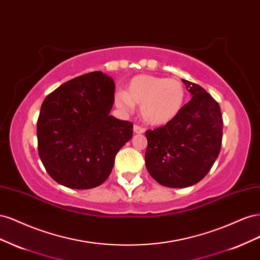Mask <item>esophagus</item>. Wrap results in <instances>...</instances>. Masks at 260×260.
Segmentation results:
<instances>
[{
  "mask_svg": "<svg viewBox=\"0 0 260 260\" xmlns=\"http://www.w3.org/2000/svg\"><path fill=\"white\" fill-rule=\"evenodd\" d=\"M133 131H135V133H139V135H141V133H143L145 131V129L139 124H135L133 125Z\"/></svg>",
  "mask_w": 260,
  "mask_h": 260,
  "instance_id": "obj_1",
  "label": "esophagus"
}]
</instances>
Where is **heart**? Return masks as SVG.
Instances as JSON below:
<instances>
[{
  "label": "heart",
  "mask_w": 260,
  "mask_h": 260,
  "mask_svg": "<svg viewBox=\"0 0 260 260\" xmlns=\"http://www.w3.org/2000/svg\"><path fill=\"white\" fill-rule=\"evenodd\" d=\"M186 99L184 84L174 78L139 75L133 77L127 92L118 91L116 105L130 111L141 105L143 119L153 125H164L176 119L182 111Z\"/></svg>",
  "instance_id": "b5f03b06"
}]
</instances>
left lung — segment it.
Here are the masks:
<instances>
[{
    "instance_id": "left-lung-1",
    "label": "left lung",
    "mask_w": 260,
    "mask_h": 260,
    "mask_svg": "<svg viewBox=\"0 0 260 260\" xmlns=\"http://www.w3.org/2000/svg\"><path fill=\"white\" fill-rule=\"evenodd\" d=\"M192 94L176 119L147 130L145 165L157 182L168 187L191 186L205 177L222 143L220 106L201 85L182 79Z\"/></svg>"
}]
</instances>
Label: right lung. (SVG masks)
I'll list each match as a JSON object with an SVG mask.
<instances>
[{
    "instance_id": "obj_1",
    "label": "right lung",
    "mask_w": 260,
    "mask_h": 260,
    "mask_svg": "<svg viewBox=\"0 0 260 260\" xmlns=\"http://www.w3.org/2000/svg\"><path fill=\"white\" fill-rule=\"evenodd\" d=\"M115 83L102 72L74 78L43 101L37 122L38 151L57 183L77 190L101 185L133 123L109 115Z\"/></svg>"
}]
</instances>
